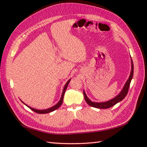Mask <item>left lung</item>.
<instances>
[{
	"mask_svg": "<svg viewBox=\"0 0 147 147\" xmlns=\"http://www.w3.org/2000/svg\"><path fill=\"white\" fill-rule=\"evenodd\" d=\"M131 73L129 76V78L126 81V82L124 85L123 88L122 89L121 92L119 93V94L115 96L114 98L110 100L107 101V102H92L88 98V96H86L85 91L83 90V94H84V97H85V101L86 102L87 104L89 105L92 106V107L98 108V109H108L110 108L112 106H114L118 102L123 100L125 98V96L127 95V92H128V90L129 88V85L131 82V80L133 76V71H134V66H133V60L131 59Z\"/></svg>",
	"mask_w": 147,
	"mask_h": 147,
	"instance_id": "obj_1",
	"label": "left lung"
}]
</instances>
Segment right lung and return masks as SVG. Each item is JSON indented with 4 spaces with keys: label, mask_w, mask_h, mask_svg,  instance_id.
<instances>
[{
    "label": "right lung",
    "mask_w": 147,
    "mask_h": 147,
    "mask_svg": "<svg viewBox=\"0 0 147 147\" xmlns=\"http://www.w3.org/2000/svg\"><path fill=\"white\" fill-rule=\"evenodd\" d=\"M70 81H71V79L69 80L67 82V83H65V86L64 87V89H63V90H62V95H61V97L60 100L58 102V103H57V104H55L54 106H53V107H52L51 108H49L47 109H45V110H38V109H33L32 107H30V106L27 105L26 104H24V103L22 100H21V101L23 102L24 105H26L28 107H29L30 109H32L33 111L36 112V113H38V114H47V113H49V112H51L52 111L56 110V109H57L62 105V102H63V98H64V95L65 92V90H66V89L67 88V85H68V84H69V83Z\"/></svg>",
    "instance_id": "obj_1"
}]
</instances>
